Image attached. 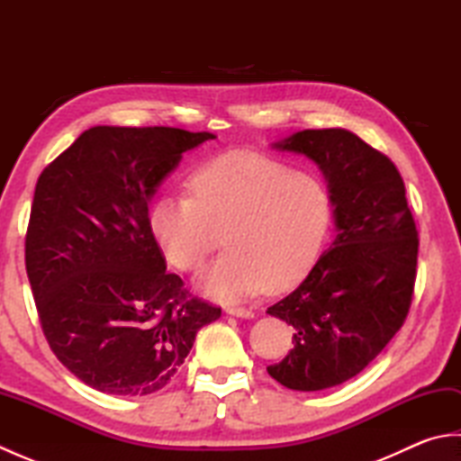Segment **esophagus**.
Segmentation results:
<instances>
[{
    "label": "esophagus",
    "mask_w": 461,
    "mask_h": 461,
    "mask_svg": "<svg viewBox=\"0 0 461 461\" xmlns=\"http://www.w3.org/2000/svg\"><path fill=\"white\" fill-rule=\"evenodd\" d=\"M225 312L231 317H240V319H253V312L249 309H243V307H228Z\"/></svg>",
    "instance_id": "esophagus-1"
}]
</instances>
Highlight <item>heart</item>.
I'll use <instances>...</instances> for the list:
<instances>
[{
	"instance_id": "b5f03b06",
	"label": "heart",
	"mask_w": 461,
	"mask_h": 461,
	"mask_svg": "<svg viewBox=\"0 0 461 461\" xmlns=\"http://www.w3.org/2000/svg\"><path fill=\"white\" fill-rule=\"evenodd\" d=\"M192 198H162L150 228L164 256L198 273L225 231L221 258L202 291L223 303L285 291L315 263L330 223V195L315 174L289 170L267 156L228 152L188 182Z\"/></svg>"
}]
</instances>
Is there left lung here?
Here are the masks:
<instances>
[{"label":"left lung","mask_w":461,"mask_h":461,"mask_svg":"<svg viewBox=\"0 0 461 461\" xmlns=\"http://www.w3.org/2000/svg\"><path fill=\"white\" fill-rule=\"evenodd\" d=\"M273 149L305 156L327 180L337 236L301 285L269 307L295 329L271 378L299 393L357 376L404 325L416 281L418 231L402 176L347 129L293 132Z\"/></svg>","instance_id":"8db88e82"}]
</instances>
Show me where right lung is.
Masks as SVG:
<instances>
[{"label": "right lung", "mask_w": 461, "mask_h": 461, "mask_svg": "<svg viewBox=\"0 0 461 461\" xmlns=\"http://www.w3.org/2000/svg\"><path fill=\"white\" fill-rule=\"evenodd\" d=\"M212 132L93 126L41 172L25 267L49 347L99 393L146 396L168 384L221 309L188 299L166 271L149 203L182 154Z\"/></svg>", "instance_id": "1"}]
</instances>
